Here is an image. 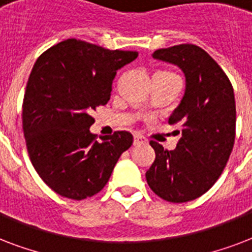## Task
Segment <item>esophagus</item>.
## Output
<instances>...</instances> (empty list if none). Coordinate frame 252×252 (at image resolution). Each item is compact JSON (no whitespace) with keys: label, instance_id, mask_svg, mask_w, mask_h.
I'll list each match as a JSON object with an SVG mask.
<instances>
[{"label":"esophagus","instance_id":"1","mask_svg":"<svg viewBox=\"0 0 252 252\" xmlns=\"http://www.w3.org/2000/svg\"><path fill=\"white\" fill-rule=\"evenodd\" d=\"M142 143H146V139H144L143 136L139 135V134L134 135V144H142Z\"/></svg>","mask_w":252,"mask_h":252}]
</instances>
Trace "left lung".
Returning a JSON list of instances; mask_svg holds the SVG:
<instances>
[{
    "label": "left lung",
    "instance_id": "1",
    "mask_svg": "<svg viewBox=\"0 0 252 252\" xmlns=\"http://www.w3.org/2000/svg\"><path fill=\"white\" fill-rule=\"evenodd\" d=\"M153 58L180 68L185 91L169 117V124L180 126V140L171 151L150 142L157 157L146 180L163 200L187 202L208 192L229 160L235 139L234 91L222 68L198 46L160 48Z\"/></svg>",
    "mask_w": 252,
    "mask_h": 252
}]
</instances>
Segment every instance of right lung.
Returning a JSON list of instances; mask_svg holds the SVG:
<instances>
[{
  "instance_id": "1",
  "label": "right lung",
  "mask_w": 252,
  "mask_h": 252,
  "mask_svg": "<svg viewBox=\"0 0 252 252\" xmlns=\"http://www.w3.org/2000/svg\"><path fill=\"white\" fill-rule=\"evenodd\" d=\"M136 58V51L67 39L34 64L23 99V134L35 171L60 196H94L132 144L127 131L98 142L89 128L94 122L92 112L110 99L117 71Z\"/></svg>"
}]
</instances>
